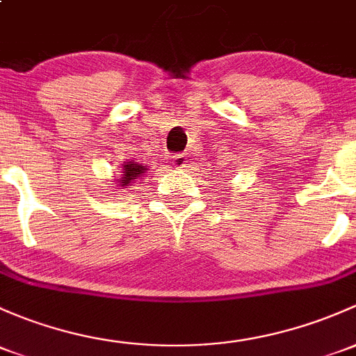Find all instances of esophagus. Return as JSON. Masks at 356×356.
Here are the masks:
<instances>
[{
	"label": "esophagus",
	"mask_w": 356,
	"mask_h": 356,
	"mask_svg": "<svg viewBox=\"0 0 356 356\" xmlns=\"http://www.w3.org/2000/svg\"><path fill=\"white\" fill-rule=\"evenodd\" d=\"M172 163H174L175 168H182L188 165V159H186L184 153H177V155L172 156Z\"/></svg>",
	"instance_id": "obj_1"
}]
</instances>
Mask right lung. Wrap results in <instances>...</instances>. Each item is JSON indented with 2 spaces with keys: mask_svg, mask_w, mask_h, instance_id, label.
Instances as JSON below:
<instances>
[{
  "mask_svg": "<svg viewBox=\"0 0 356 356\" xmlns=\"http://www.w3.org/2000/svg\"><path fill=\"white\" fill-rule=\"evenodd\" d=\"M149 170L147 163H138L134 160H126L121 167V175L118 179H112V182H118L115 189H126L129 186H136L143 175Z\"/></svg>",
  "mask_w": 356,
  "mask_h": 356,
  "instance_id": "1",
  "label": "right lung"
}]
</instances>
